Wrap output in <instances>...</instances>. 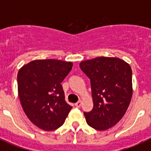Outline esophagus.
Wrapping results in <instances>:
<instances>
[{"label":"esophagus","instance_id":"obj_1","mask_svg":"<svg viewBox=\"0 0 151 151\" xmlns=\"http://www.w3.org/2000/svg\"><path fill=\"white\" fill-rule=\"evenodd\" d=\"M81 104H82V101H79L78 102H77V103L75 104V106L77 107H80L81 106Z\"/></svg>","mask_w":151,"mask_h":151}]
</instances>
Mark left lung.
I'll list each match as a JSON object with an SVG mask.
<instances>
[{"label":"left lung","instance_id":"1","mask_svg":"<svg viewBox=\"0 0 151 151\" xmlns=\"http://www.w3.org/2000/svg\"><path fill=\"white\" fill-rule=\"evenodd\" d=\"M91 80L93 107L84 112L87 124L98 130L111 128L121 121L132 97V70L117 58L98 57L80 63Z\"/></svg>","mask_w":151,"mask_h":151}]
</instances>
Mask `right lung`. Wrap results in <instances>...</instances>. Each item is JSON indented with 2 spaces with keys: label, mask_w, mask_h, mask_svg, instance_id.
Returning <instances> with one entry per match:
<instances>
[{
  "label": "right lung",
  "mask_w": 151,
  "mask_h": 151,
  "mask_svg": "<svg viewBox=\"0 0 151 151\" xmlns=\"http://www.w3.org/2000/svg\"><path fill=\"white\" fill-rule=\"evenodd\" d=\"M71 62L54 59L35 60L17 73V89L25 114L44 130L63 125L72 107L65 101L61 82L71 70Z\"/></svg>",
  "instance_id": "obj_1"
}]
</instances>
